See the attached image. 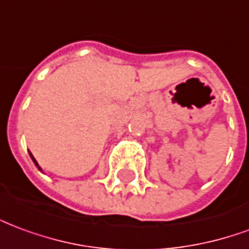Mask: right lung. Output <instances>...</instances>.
Listing matches in <instances>:
<instances>
[{"label": "right lung", "instance_id": "obj_1", "mask_svg": "<svg viewBox=\"0 0 249 249\" xmlns=\"http://www.w3.org/2000/svg\"><path fill=\"white\" fill-rule=\"evenodd\" d=\"M31 158H32V160H33V162H35V165H36V166L38 167V170H41V167L38 166V163H37V161H36V160H35V157L32 156V154H31Z\"/></svg>", "mask_w": 249, "mask_h": 249}]
</instances>
